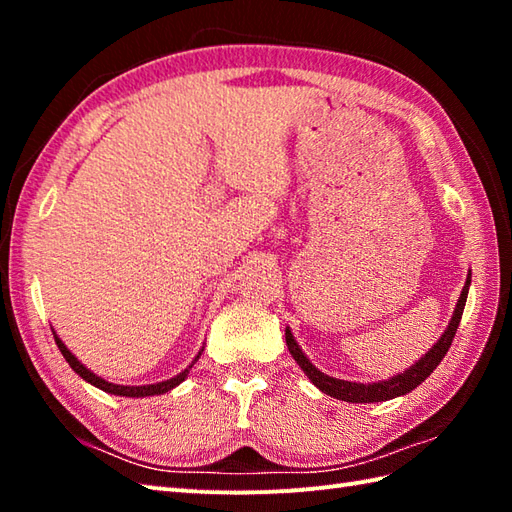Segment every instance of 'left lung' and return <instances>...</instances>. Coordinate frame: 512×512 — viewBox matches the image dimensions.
<instances>
[{"label":"left lung","instance_id":"left-lung-1","mask_svg":"<svg viewBox=\"0 0 512 512\" xmlns=\"http://www.w3.org/2000/svg\"><path fill=\"white\" fill-rule=\"evenodd\" d=\"M469 286H471V270H469V275H466L464 288L460 292L458 303H455L453 317L447 325V330H444L440 339L433 343L431 350L427 354H422L416 363L405 369V372L394 374L387 380H378V383H354V380H343V378H334V376L323 374L321 369L314 367L310 358L303 354V350L299 347L295 336H292L290 328H286V345H288L292 358H295L299 367L303 369V374H306L312 380V385L321 389L323 394H328L336 400L383 402V400L405 396V394H409V391L416 389L418 385H422L424 380L431 376L433 369L440 365L444 354L449 352V347L453 343V336H455V332H458V325H460L462 312H464V306H466V297H469Z\"/></svg>","mask_w":512,"mask_h":512}]
</instances>
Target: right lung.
<instances>
[{
  "label": "right lung",
  "instance_id": "add662e5",
  "mask_svg": "<svg viewBox=\"0 0 512 512\" xmlns=\"http://www.w3.org/2000/svg\"><path fill=\"white\" fill-rule=\"evenodd\" d=\"M52 334H54V341H57V345H59V350H61V354H63V358L65 361H68V365L74 369L76 374H79L83 380H88L90 385H94V387H99V389H103L105 394H114V396H125V398H147V396H160V394H167V391H171L173 387H178L184 378L189 376V372H191V367L198 363V358H200V354L204 352V347L202 350L198 352V356L193 358L191 361V365L184 369V372H180L178 376H173V378H169V380H162V383H151V385H116V383H110V380H105V378H101V376H96L92 369H88L85 367L79 358H76L68 347H65V343L59 339V334L54 332V328H52Z\"/></svg>",
  "mask_w": 512,
  "mask_h": 512
}]
</instances>
